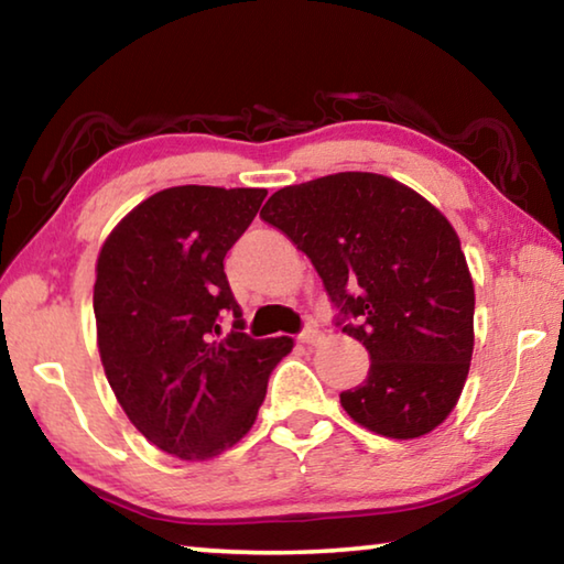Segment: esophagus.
I'll list each match as a JSON object with an SVG mask.
<instances>
[{
	"label": "esophagus",
	"mask_w": 564,
	"mask_h": 564,
	"mask_svg": "<svg viewBox=\"0 0 564 564\" xmlns=\"http://www.w3.org/2000/svg\"><path fill=\"white\" fill-rule=\"evenodd\" d=\"M321 330L318 328H305L303 333H301V336H299V340L303 343V346H318V343H321Z\"/></svg>",
	"instance_id": "obj_1"
}]
</instances>
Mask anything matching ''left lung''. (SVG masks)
<instances>
[{
  "label": "left lung",
  "instance_id": "1",
  "mask_svg": "<svg viewBox=\"0 0 564 564\" xmlns=\"http://www.w3.org/2000/svg\"><path fill=\"white\" fill-rule=\"evenodd\" d=\"M261 218L316 265L338 326L370 352L368 378L340 405L395 441L453 413L475 346V289L451 221L400 181L343 171L285 186Z\"/></svg>",
  "mask_w": 564,
  "mask_h": 564
}]
</instances>
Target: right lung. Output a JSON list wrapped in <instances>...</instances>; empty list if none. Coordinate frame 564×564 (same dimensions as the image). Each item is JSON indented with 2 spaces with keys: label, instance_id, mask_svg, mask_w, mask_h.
<instances>
[{
  "label": "right lung",
  "instance_id": "add662e5",
  "mask_svg": "<svg viewBox=\"0 0 564 564\" xmlns=\"http://www.w3.org/2000/svg\"><path fill=\"white\" fill-rule=\"evenodd\" d=\"M265 188L174 186L149 196L104 241L94 316L104 373L133 427L181 460H212L251 431L289 336L243 333L224 259ZM234 312L235 330L220 333Z\"/></svg>",
  "mask_w": 564,
  "mask_h": 564
}]
</instances>
